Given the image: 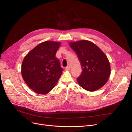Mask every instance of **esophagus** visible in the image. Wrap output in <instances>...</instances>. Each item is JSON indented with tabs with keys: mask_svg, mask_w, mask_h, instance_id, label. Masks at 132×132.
Returning a JSON list of instances; mask_svg holds the SVG:
<instances>
[{
	"mask_svg": "<svg viewBox=\"0 0 132 132\" xmlns=\"http://www.w3.org/2000/svg\"><path fill=\"white\" fill-rule=\"evenodd\" d=\"M70 65H68V66L65 68V70L67 71H68V70H70Z\"/></svg>",
	"mask_w": 132,
	"mask_h": 132,
	"instance_id": "esophagus-1",
	"label": "esophagus"
}]
</instances>
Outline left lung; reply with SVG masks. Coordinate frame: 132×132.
Segmentation results:
<instances>
[{
    "label": "left lung",
    "instance_id": "left-lung-1",
    "mask_svg": "<svg viewBox=\"0 0 132 132\" xmlns=\"http://www.w3.org/2000/svg\"><path fill=\"white\" fill-rule=\"evenodd\" d=\"M69 45L77 54L82 72L77 82L82 88L94 92L104 86L111 74L109 60L105 54L92 42L81 40Z\"/></svg>",
    "mask_w": 132,
    "mask_h": 132
}]
</instances>
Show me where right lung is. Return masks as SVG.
<instances>
[{
  "label": "right lung",
  "instance_id": "obj_1",
  "mask_svg": "<svg viewBox=\"0 0 132 132\" xmlns=\"http://www.w3.org/2000/svg\"><path fill=\"white\" fill-rule=\"evenodd\" d=\"M60 45V42L45 41L24 57L21 65L22 77L34 92L46 94L57 84L63 71L55 57Z\"/></svg>",
  "mask_w": 132,
  "mask_h": 132
}]
</instances>
